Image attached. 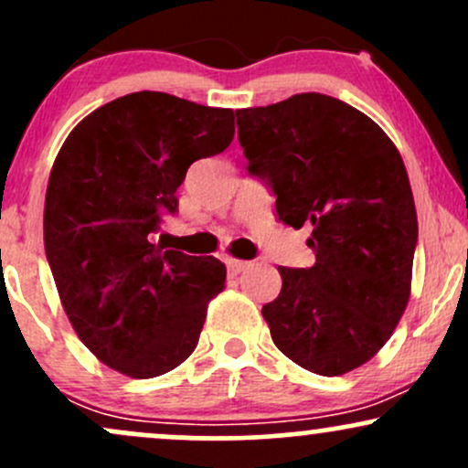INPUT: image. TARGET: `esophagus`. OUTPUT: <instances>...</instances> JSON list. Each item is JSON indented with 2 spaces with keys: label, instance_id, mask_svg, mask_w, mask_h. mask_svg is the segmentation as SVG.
I'll list each match as a JSON object with an SVG mask.
<instances>
[{
  "label": "esophagus",
  "instance_id": "esophagus-1",
  "mask_svg": "<svg viewBox=\"0 0 468 468\" xmlns=\"http://www.w3.org/2000/svg\"><path fill=\"white\" fill-rule=\"evenodd\" d=\"M249 268V261H241V260H227V271L229 277H238L239 272H244Z\"/></svg>",
  "mask_w": 468,
  "mask_h": 468
}]
</instances>
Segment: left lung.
Masks as SVG:
<instances>
[{"mask_svg":"<svg viewBox=\"0 0 468 468\" xmlns=\"http://www.w3.org/2000/svg\"><path fill=\"white\" fill-rule=\"evenodd\" d=\"M235 114L279 219L313 227L314 266H279L282 292L261 308L272 341L314 374L352 372L389 341L410 302L418 218L405 163L372 118L325 94Z\"/></svg>","mask_w":468,"mask_h":468,"instance_id":"left-lung-1","label":"left lung"}]
</instances>
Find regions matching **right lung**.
<instances>
[{"instance_id": "add662e5", "label": "right lung", "mask_w": 468, "mask_h": 468, "mask_svg": "<svg viewBox=\"0 0 468 468\" xmlns=\"http://www.w3.org/2000/svg\"><path fill=\"white\" fill-rule=\"evenodd\" d=\"M233 136V110L144 90L94 110L58 149L46 257L69 324L107 367L154 378L196 350L227 268L152 238L178 208L186 169Z\"/></svg>"}]
</instances>
